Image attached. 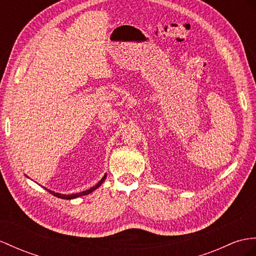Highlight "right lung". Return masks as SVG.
Instances as JSON below:
<instances>
[{"instance_id": "1", "label": "right lung", "mask_w": 256, "mask_h": 256, "mask_svg": "<svg viewBox=\"0 0 256 256\" xmlns=\"http://www.w3.org/2000/svg\"><path fill=\"white\" fill-rule=\"evenodd\" d=\"M105 178H106V174H105L104 177H103L101 180H100V182H98L94 186H92V188H90V189H88V190H86V191H82V192L74 193V194H60V193L51 191V190H48V189H46V188H44V189H46V191H48L50 193H51V194H53L54 196H58V198H65V200H72V198H79V196H86V194H89V193L93 192V191H94L96 189H98V186L103 184V182L105 180Z\"/></svg>"}]
</instances>
